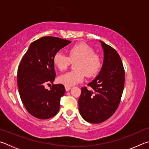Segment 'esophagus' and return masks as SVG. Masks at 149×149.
I'll return each mask as SVG.
<instances>
[{
	"label": "esophagus",
	"mask_w": 149,
	"mask_h": 149,
	"mask_svg": "<svg viewBox=\"0 0 149 149\" xmlns=\"http://www.w3.org/2000/svg\"><path fill=\"white\" fill-rule=\"evenodd\" d=\"M71 89V87H68V86H65V90L66 91H69Z\"/></svg>",
	"instance_id": "esophagus-1"
}]
</instances>
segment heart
Segmentation results:
<instances>
[{
	"instance_id": "1",
	"label": "heart",
	"mask_w": 149,
	"mask_h": 149,
	"mask_svg": "<svg viewBox=\"0 0 149 149\" xmlns=\"http://www.w3.org/2000/svg\"><path fill=\"white\" fill-rule=\"evenodd\" d=\"M68 56L61 52H57L53 57L54 66L60 70H64L74 62V70L67 72L58 77V82L65 86L70 87L83 81L85 75L93 77L102 67V59L95 53L92 47L84 42L74 44L68 49Z\"/></svg>"
}]
</instances>
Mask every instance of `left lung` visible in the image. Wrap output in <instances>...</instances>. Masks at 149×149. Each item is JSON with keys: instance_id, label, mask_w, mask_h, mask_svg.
<instances>
[{"instance_id": "8db88e82", "label": "left lung", "mask_w": 149, "mask_h": 149, "mask_svg": "<svg viewBox=\"0 0 149 149\" xmlns=\"http://www.w3.org/2000/svg\"><path fill=\"white\" fill-rule=\"evenodd\" d=\"M104 52L103 64L97 77L82 87L79 100L80 115L90 123L100 124L114 113L123 93L125 71L119 54L111 46L100 41Z\"/></svg>"}]
</instances>
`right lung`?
Here are the masks:
<instances>
[{"instance_id": "obj_1", "label": "right lung", "mask_w": 149, "mask_h": 149, "mask_svg": "<svg viewBox=\"0 0 149 149\" xmlns=\"http://www.w3.org/2000/svg\"><path fill=\"white\" fill-rule=\"evenodd\" d=\"M71 42L54 36H44L33 42L22 57L17 69V86L21 100L31 115L48 119L59 110L60 100L65 92L64 86L46 84L56 78L53 57Z\"/></svg>"}]
</instances>
